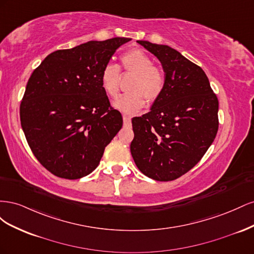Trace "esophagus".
Here are the masks:
<instances>
[{
    "label": "esophagus",
    "mask_w": 254,
    "mask_h": 254,
    "mask_svg": "<svg viewBox=\"0 0 254 254\" xmlns=\"http://www.w3.org/2000/svg\"><path fill=\"white\" fill-rule=\"evenodd\" d=\"M123 120H124V123L126 125H130V122H131V117H130V115L124 114V115H123Z\"/></svg>",
    "instance_id": "34e87169"
}]
</instances>
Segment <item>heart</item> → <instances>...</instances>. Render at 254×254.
Masks as SVG:
<instances>
[{
  "label": "heart",
  "instance_id": "1",
  "mask_svg": "<svg viewBox=\"0 0 254 254\" xmlns=\"http://www.w3.org/2000/svg\"><path fill=\"white\" fill-rule=\"evenodd\" d=\"M123 68L126 72L134 73L130 82L131 91L121 95L113 103L120 111L133 114L140 111L145 99L151 104L159 98L165 84L164 71L160 66L153 65L152 58L141 50H131L122 56ZM102 87L107 94L117 97L120 92V67L118 64H107L101 76Z\"/></svg>",
  "mask_w": 254,
  "mask_h": 254
}]
</instances>
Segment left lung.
I'll list each match as a JSON object with an SVG mask.
<instances>
[{
    "instance_id": "obj_1",
    "label": "left lung",
    "mask_w": 254,
    "mask_h": 254,
    "mask_svg": "<svg viewBox=\"0 0 254 254\" xmlns=\"http://www.w3.org/2000/svg\"><path fill=\"white\" fill-rule=\"evenodd\" d=\"M162 64L165 84L150 111L131 120L130 151L137 168L157 181H171L201 160L218 130V99L204 71L175 49L136 41Z\"/></svg>"
}]
</instances>
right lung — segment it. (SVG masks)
I'll return each instance as SVG.
<instances>
[{
    "label": "right lung",
    "mask_w": 254,
    "mask_h": 254,
    "mask_svg": "<svg viewBox=\"0 0 254 254\" xmlns=\"http://www.w3.org/2000/svg\"><path fill=\"white\" fill-rule=\"evenodd\" d=\"M129 38L58 50L30 75L20 105L23 132L37 160L60 178L79 179L98 166L123 126L102 87L104 66Z\"/></svg>",
    "instance_id": "obj_1"
}]
</instances>
